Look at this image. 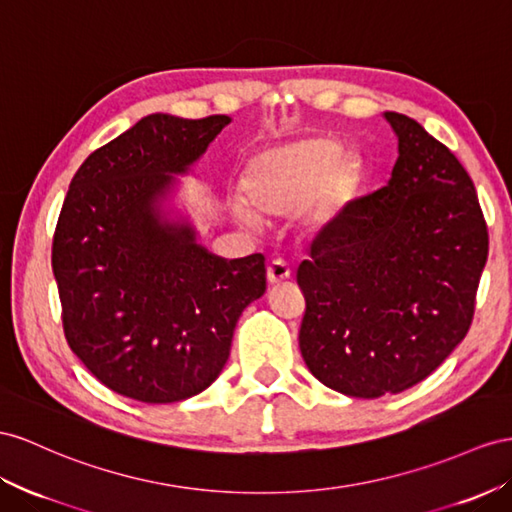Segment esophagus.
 <instances>
[{
  "mask_svg": "<svg viewBox=\"0 0 512 512\" xmlns=\"http://www.w3.org/2000/svg\"><path fill=\"white\" fill-rule=\"evenodd\" d=\"M266 274H268V283H270V285H279V283H283L285 279H290L292 270H290V266L285 264L283 259H272Z\"/></svg>",
  "mask_w": 512,
  "mask_h": 512,
  "instance_id": "34e87169",
  "label": "esophagus"
}]
</instances>
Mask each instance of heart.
I'll use <instances>...</instances> for the list:
<instances>
[{
    "label": "heart",
    "mask_w": 512,
    "mask_h": 512,
    "mask_svg": "<svg viewBox=\"0 0 512 512\" xmlns=\"http://www.w3.org/2000/svg\"><path fill=\"white\" fill-rule=\"evenodd\" d=\"M359 186V164L342 157V147L324 136L259 153L242 179L246 205L257 216H285L307 202L305 218L318 227L342 216Z\"/></svg>",
    "instance_id": "obj_1"
}]
</instances>
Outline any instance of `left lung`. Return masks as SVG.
Segmentation results:
<instances>
[{"instance_id":"left-lung-1","label":"left lung","mask_w":512,"mask_h":512,"mask_svg":"<svg viewBox=\"0 0 512 512\" xmlns=\"http://www.w3.org/2000/svg\"><path fill=\"white\" fill-rule=\"evenodd\" d=\"M385 119L398 136L389 183L329 222L296 274L307 368L352 398L400 393L439 368L474 320L489 255L463 164L409 116Z\"/></svg>"}]
</instances>
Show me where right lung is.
<instances>
[{
	"instance_id": "right-lung-1",
	"label": "right lung",
	"mask_w": 512,
	"mask_h": 512,
	"mask_svg": "<svg viewBox=\"0 0 512 512\" xmlns=\"http://www.w3.org/2000/svg\"><path fill=\"white\" fill-rule=\"evenodd\" d=\"M229 123L225 114L144 116L71 179L51 246L62 329L90 374L121 396L168 404L207 389L242 311L266 292L264 255L207 253L155 205Z\"/></svg>"
}]
</instances>
